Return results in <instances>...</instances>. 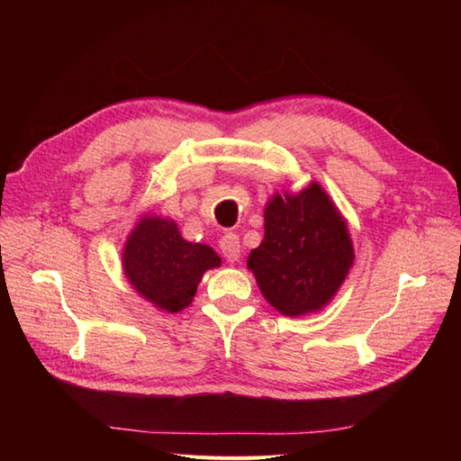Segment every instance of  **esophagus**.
I'll return each mask as SVG.
<instances>
[{
  "mask_svg": "<svg viewBox=\"0 0 461 461\" xmlns=\"http://www.w3.org/2000/svg\"><path fill=\"white\" fill-rule=\"evenodd\" d=\"M220 249L223 253V258L230 263H236L241 256V246H240V238L236 233H225V236L220 240Z\"/></svg>",
  "mask_w": 461,
  "mask_h": 461,
  "instance_id": "34e87169",
  "label": "esophagus"
}]
</instances>
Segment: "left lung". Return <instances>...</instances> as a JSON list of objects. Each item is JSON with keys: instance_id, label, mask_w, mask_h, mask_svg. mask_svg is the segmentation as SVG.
I'll list each match as a JSON object with an SVG mask.
<instances>
[{"instance_id": "left-lung-1", "label": "left lung", "mask_w": 461, "mask_h": 461, "mask_svg": "<svg viewBox=\"0 0 461 461\" xmlns=\"http://www.w3.org/2000/svg\"><path fill=\"white\" fill-rule=\"evenodd\" d=\"M355 261L347 221L317 182L276 194L266 205V236L248 267L263 297L287 317L322 309Z\"/></svg>"}]
</instances>
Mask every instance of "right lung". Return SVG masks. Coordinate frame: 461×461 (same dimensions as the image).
I'll return each mask as SVG.
<instances>
[{"mask_svg":"<svg viewBox=\"0 0 461 461\" xmlns=\"http://www.w3.org/2000/svg\"><path fill=\"white\" fill-rule=\"evenodd\" d=\"M220 256L203 243L185 241L168 218L144 215L122 249L124 276L154 307L178 312L188 307L202 276L220 267Z\"/></svg>","mask_w":461,"mask_h":461,"instance_id":"add662e5","label":"right lung"}]
</instances>
